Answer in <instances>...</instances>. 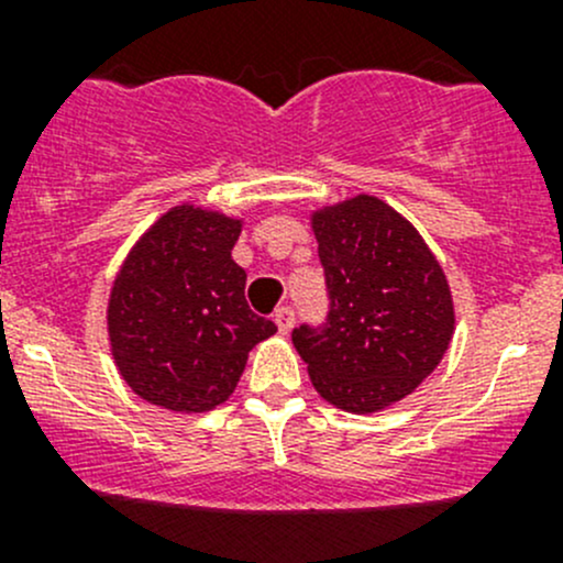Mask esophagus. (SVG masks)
<instances>
[{
    "label": "esophagus",
    "instance_id": "1",
    "mask_svg": "<svg viewBox=\"0 0 563 563\" xmlns=\"http://www.w3.org/2000/svg\"><path fill=\"white\" fill-rule=\"evenodd\" d=\"M275 323L277 329H280V334H288L294 327V308H288V305H283V308L275 310Z\"/></svg>",
    "mask_w": 563,
    "mask_h": 563
}]
</instances>
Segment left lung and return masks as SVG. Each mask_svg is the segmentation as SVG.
Instances as JSON below:
<instances>
[{"label": "left lung", "instance_id": "left-lung-1", "mask_svg": "<svg viewBox=\"0 0 563 563\" xmlns=\"http://www.w3.org/2000/svg\"><path fill=\"white\" fill-rule=\"evenodd\" d=\"M329 313L291 332L318 395L373 413L411 395L455 332L450 283L419 231L376 196L313 212Z\"/></svg>", "mask_w": 563, "mask_h": 563}]
</instances>
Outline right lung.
Returning <instances> with one entry per match:
<instances>
[{
    "label": "right lung",
    "instance_id": "add662e5",
    "mask_svg": "<svg viewBox=\"0 0 563 563\" xmlns=\"http://www.w3.org/2000/svg\"><path fill=\"white\" fill-rule=\"evenodd\" d=\"M242 220L181 203L124 258L108 299V340L128 387L152 406L203 413L240 384L253 345L277 332L245 299L231 258Z\"/></svg>",
    "mask_w": 563,
    "mask_h": 563
}]
</instances>
